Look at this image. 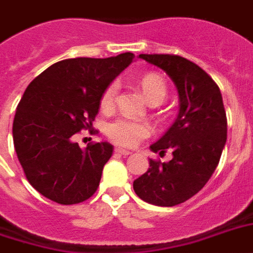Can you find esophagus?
I'll return each instance as SVG.
<instances>
[{
	"instance_id": "obj_1",
	"label": "esophagus",
	"mask_w": 253,
	"mask_h": 253,
	"mask_svg": "<svg viewBox=\"0 0 253 253\" xmlns=\"http://www.w3.org/2000/svg\"><path fill=\"white\" fill-rule=\"evenodd\" d=\"M115 152H117V154H119V155H123V156H127V155L131 154V151L125 150V148H121V147L115 148Z\"/></svg>"
}]
</instances>
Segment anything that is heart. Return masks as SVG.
Here are the masks:
<instances>
[{"instance_id": "1", "label": "heart", "mask_w": 253, "mask_h": 253, "mask_svg": "<svg viewBox=\"0 0 253 253\" xmlns=\"http://www.w3.org/2000/svg\"><path fill=\"white\" fill-rule=\"evenodd\" d=\"M143 94L150 103L163 102L167 95V85L162 77L156 73H147L139 81ZM117 84H110L103 90L101 95V109L110 110L114 105L115 94H117ZM107 136L119 146L134 147L142 139L150 135V126L140 121H134L130 118H118L111 122L106 128Z\"/></svg>"}]
</instances>
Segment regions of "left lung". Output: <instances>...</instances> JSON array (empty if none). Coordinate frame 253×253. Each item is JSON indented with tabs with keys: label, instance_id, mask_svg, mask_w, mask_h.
Segmentation results:
<instances>
[{
	"label": "left lung",
	"instance_id": "1",
	"mask_svg": "<svg viewBox=\"0 0 253 253\" xmlns=\"http://www.w3.org/2000/svg\"><path fill=\"white\" fill-rule=\"evenodd\" d=\"M163 69L178 93V114L152 152L172 151V160L155 162L134 181L143 201L156 206L182 204L204 188L219 163L227 140V119L218 85L198 65L177 55H139Z\"/></svg>",
	"mask_w": 253,
	"mask_h": 253
}]
</instances>
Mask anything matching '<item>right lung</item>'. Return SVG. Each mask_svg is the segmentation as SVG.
<instances>
[{"label":"right lung","instance_id":"obj_1","mask_svg":"<svg viewBox=\"0 0 253 253\" xmlns=\"http://www.w3.org/2000/svg\"><path fill=\"white\" fill-rule=\"evenodd\" d=\"M132 60L131 52L67 59L30 83L15 111L13 140L26 178L42 196L73 205L94 194L113 146L99 142L81 148L72 136L90 128L103 90Z\"/></svg>","mask_w":253,"mask_h":253}]
</instances>
